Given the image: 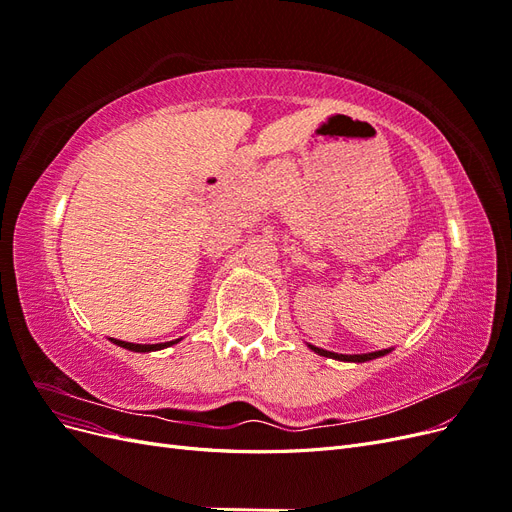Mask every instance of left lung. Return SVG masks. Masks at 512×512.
I'll return each instance as SVG.
<instances>
[{
    "label": "left lung",
    "instance_id": "8db88e82",
    "mask_svg": "<svg viewBox=\"0 0 512 512\" xmlns=\"http://www.w3.org/2000/svg\"><path fill=\"white\" fill-rule=\"evenodd\" d=\"M314 352H318L320 356H329V359H337V361H350V363H365L371 359H378V356H384L389 350H378V352H369V354H337V352H329L322 350L316 346H309Z\"/></svg>",
    "mask_w": 512,
    "mask_h": 512
}]
</instances>
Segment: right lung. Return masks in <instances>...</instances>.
<instances>
[{
	"label": "right lung",
	"instance_id": "1",
	"mask_svg": "<svg viewBox=\"0 0 512 512\" xmlns=\"http://www.w3.org/2000/svg\"><path fill=\"white\" fill-rule=\"evenodd\" d=\"M179 342V339H177ZM115 344L121 346V348H128L132 352H151V350H162L166 346H173L175 342H164V344H130V342H119V339H115Z\"/></svg>",
	"mask_w": 512,
	"mask_h": 512
}]
</instances>
